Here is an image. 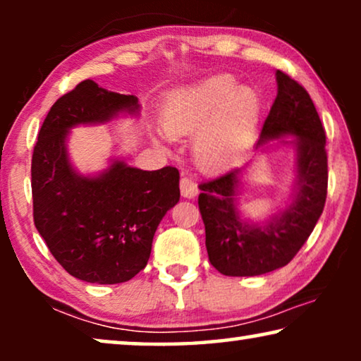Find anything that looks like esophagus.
I'll return each instance as SVG.
<instances>
[{
  "instance_id": "1",
  "label": "esophagus",
  "mask_w": 361,
  "mask_h": 361,
  "mask_svg": "<svg viewBox=\"0 0 361 361\" xmlns=\"http://www.w3.org/2000/svg\"><path fill=\"white\" fill-rule=\"evenodd\" d=\"M180 194L184 199H194V197L199 194L197 184L190 179V177H182L180 179Z\"/></svg>"
}]
</instances>
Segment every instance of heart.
<instances>
[{"label": "heart", "mask_w": 361, "mask_h": 361, "mask_svg": "<svg viewBox=\"0 0 361 361\" xmlns=\"http://www.w3.org/2000/svg\"><path fill=\"white\" fill-rule=\"evenodd\" d=\"M263 102L253 87L220 73L172 92L161 108V125L171 136H190L200 169L220 172L235 166L253 146Z\"/></svg>", "instance_id": "heart-1"}]
</instances>
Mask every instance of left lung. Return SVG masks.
Listing matches in <instances>:
<instances>
[{
	"mask_svg": "<svg viewBox=\"0 0 361 361\" xmlns=\"http://www.w3.org/2000/svg\"><path fill=\"white\" fill-rule=\"evenodd\" d=\"M276 82L278 95L256 149L268 151L273 147L268 142L274 140V146H293L295 180L286 209L261 221L241 214L238 195L250 164L199 185L207 253L212 266L225 276H261L283 268L307 241L325 205L329 172L319 113L305 88L289 75L278 71Z\"/></svg>",
	"mask_w": 361,
	"mask_h": 361,
	"instance_id": "1",
	"label": "left lung"
}]
</instances>
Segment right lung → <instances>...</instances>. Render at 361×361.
Listing matches in <instances>:
<instances>
[{
    "instance_id": "add662e5",
    "label": "right lung",
    "mask_w": 361,
    "mask_h": 361,
    "mask_svg": "<svg viewBox=\"0 0 361 361\" xmlns=\"http://www.w3.org/2000/svg\"><path fill=\"white\" fill-rule=\"evenodd\" d=\"M137 97L83 80L59 98L32 152L34 224L73 278L118 284L145 269L162 216L179 202V171H142L111 157L98 174H80L68 157L71 130L140 115Z\"/></svg>"
}]
</instances>
